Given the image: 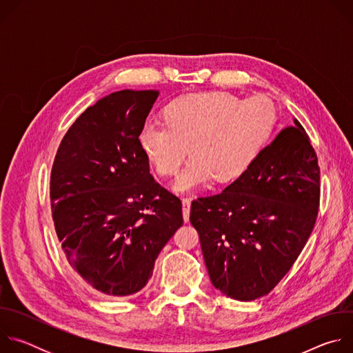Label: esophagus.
I'll return each mask as SVG.
<instances>
[{"label":"esophagus","instance_id":"obj_1","mask_svg":"<svg viewBox=\"0 0 353 353\" xmlns=\"http://www.w3.org/2000/svg\"><path fill=\"white\" fill-rule=\"evenodd\" d=\"M181 204H183V218H184V222H188V221H190L191 198H183V199H181Z\"/></svg>","mask_w":353,"mask_h":353}]
</instances>
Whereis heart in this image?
<instances>
[{"mask_svg":"<svg viewBox=\"0 0 353 353\" xmlns=\"http://www.w3.org/2000/svg\"><path fill=\"white\" fill-rule=\"evenodd\" d=\"M162 113L165 123L142 124L138 143L162 177L176 174L190 154L191 161L174 183L179 192L214 179L221 184L240 179L253 166L276 124V112L268 99L240 100L222 90L181 94Z\"/></svg>","mask_w":353,"mask_h":353,"instance_id":"heart-1","label":"heart"}]
</instances>
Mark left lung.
<instances>
[{"label": "left lung", "instance_id": "1", "mask_svg": "<svg viewBox=\"0 0 353 353\" xmlns=\"http://www.w3.org/2000/svg\"><path fill=\"white\" fill-rule=\"evenodd\" d=\"M283 128L221 194L191 203L212 285L250 301L268 294L306 245L319 214L320 168L305 128Z\"/></svg>", "mask_w": 353, "mask_h": 353}]
</instances>
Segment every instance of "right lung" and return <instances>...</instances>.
<instances>
[{"instance_id": "add662e5", "label": "right lung", "mask_w": 353, "mask_h": 353, "mask_svg": "<svg viewBox=\"0 0 353 353\" xmlns=\"http://www.w3.org/2000/svg\"><path fill=\"white\" fill-rule=\"evenodd\" d=\"M158 90L97 100L64 135L50 177L54 228L71 268L112 299L139 292L183 225L181 201L149 173L138 143Z\"/></svg>"}]
</instances>
